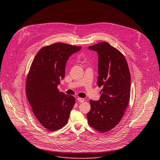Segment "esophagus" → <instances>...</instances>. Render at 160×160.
Instances as JSON below:
<instances>
[{
    "label": "esophagus",
    "instance_id": "34e87169",
    "mask_svg": "<svg viewBox=\"0 0 160 160\" xmlns=\"http://www.w3.org/2000/svg\"><path fill=\"white\" fill-rule=\"evenodd\" d=\"M77 101H79L80 102H83L84 101V99L83 98H80V97H79V98H77Z\"/></svg>",
    "mask_w": 160,
    "mask_h": 160
}]
</instances>
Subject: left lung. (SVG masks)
<instances>
[{
	"instance_id": "left-lung-1",
	"label": "left lung",
	"mask_w": 160,
	"mask_h": 160,
	"mask_svg": "<svg viewBox=\"0 0 160 160\" xmlns=\"http://www.w3.org/2000/svg\"><path fill=\"white\" fill-rule=\"evenodd\" d=\"M98 54L97 84L102 87L99 101L90 100L89 125L101 132L115 127L125 113L130 98L131 76L123 54L106 42L89 46Z\"/></svg>"
}]
</instances>
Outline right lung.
Here are the masks:
<instances>
[{
  "mask_svg": "<svg viewBox=\"0 0 160 160\" xmlns=\"http://www.w3.org/2000/svg\"><path fill=\"white\" fill-rule=\"evenodd\" d=\"M82 48L63 42L41 48L31 64L26 82V95L32 110L47 130L55 131L68 122L75 104L73 96L58 89L65 74L69 57Z\"/></svg>",
  "mask_w": 160,
  "mask_h": 160,
  "instance_id": "add662e5",
  "label": "right lung"
}]
</instances>
